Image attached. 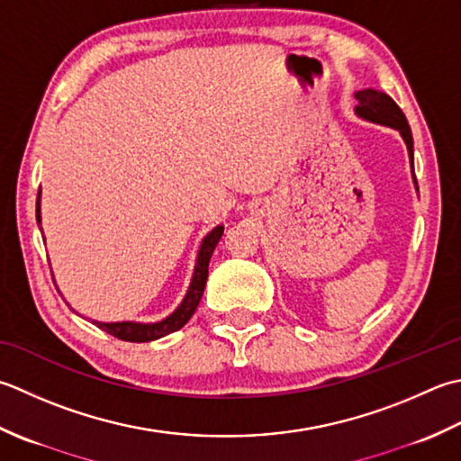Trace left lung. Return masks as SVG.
<instances>
[{"label": "left lung", "instance_id": "8db88e82", "mask_svg": "<svg viewBox=\"0 0 461 461\" xmlns=\"http://www.w3.org/2000/svg\"><path fill=\"white\" fill-rule=\"evenodd\" d=\"M356 97V115L362 117L366 122L372 123H380V125H387V128L398 130L402 140L405 141V148H408L410 153V166H411V177L413 184H416L418 189V182H416V174H413V138H411V130L410 123L405 120L403 112L400 110V105L393 102V99L384 94L377 92V89H359V92L354 94Z\"/></svg>", "mask_w": 461, "mask_h": 461}]
</instances>
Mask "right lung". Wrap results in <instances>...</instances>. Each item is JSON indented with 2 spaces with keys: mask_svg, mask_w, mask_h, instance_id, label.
<instances>
[{
  "mask_svg": "<svg viewBox=\"0 0 461 461\" xmlns=\"http://www.w3.org/2000/svg\"><path fill=\"white\" fill-rule=\"evenodd\" d=\"M41 194V187H40ZM38 194V207H35V218H38L40 230H41V205H40V195ZM43 231V230H41ZM223 236V225H215V228L207 233V236L202 240L200 251H197V259H195V267H194V276L192 282H189L187 294L184 295L182 303L171 312L167 318L159 320V321H151V323H141V321H95L94 323L107 333H112L113 338L123 339V341H133V344H143V341H153L167 336L171 331L182 330L185 323L192 318L197 305H200V300L205 290V282H207V266H210V259L215 246ZM45 240V238H43Z\"/></svg>",
  "mask_w": 461,
  "mask_h": 461,
  "instance_id": "add662e5",
  "label": "right lung"
}]
</instances>
